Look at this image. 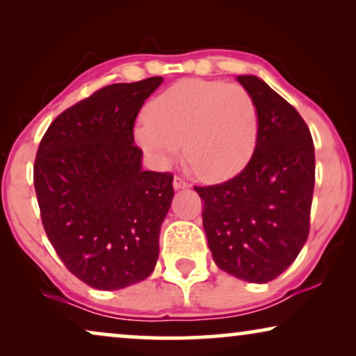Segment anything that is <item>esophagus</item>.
I'll return each instance as SVG.
<instances>
[{
  "mask_svg": "<svg viewBox=\"0 0 356 356\" xmlns=\"http://www.w3.org/2000/svg\"><path fill=\"white\" fill-rule=\"evenodd\" d=\"M173 188H175V189H186V188H189V183L184 181L183 178L175 177V178H173Z\"/></svg>",
  "mask_w": 356,
  "mask_h": 356,
  "instance_id": "esophagus-1",
  "label": "esophagus"
}]
</instances>
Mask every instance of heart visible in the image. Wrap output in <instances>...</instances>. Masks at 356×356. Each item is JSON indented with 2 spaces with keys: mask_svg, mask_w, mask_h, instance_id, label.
<instances>
[{
  "mask_svg": "<svg viewBox=\"0 0 356 356\" xmlns=\"http://www.w3.org/2000/svg\"><path fill=\"white\" fill-rule=\"evenodd\" d=\"M136 140L159 165L181 152L189 168L209 183L230 179L246 167L259 134V111L240 84L183 79L155 97Z\"/></svg>",
  "mask_w": 356,
  "mask_h": 356,
  "instance_id": "1",
  "label": "heart"
}]
</instances>
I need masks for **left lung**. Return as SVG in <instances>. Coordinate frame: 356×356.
<instances>
[{"label": "left lung", "mask_w": 356, "mask_h": 356, "mask_svg": "<svg viewBox=\"0 0 356 356\" xmlns=\"http://www.w3.org/2000/svg\"><path fill=\"white\" fill-rule=\"evenodd\" d=\"M259 111L254 154L225 183L194 186L212 257L222 270L254 284L279 277L308 240L314 144L289 102L256 76H238Z\"/></svg>", "instance_id": "left-lung-1"}]
</instances>
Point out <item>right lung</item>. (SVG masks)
<instances>
[{
	"instance_id": "obj_1",
	"label": "right lung",
	"mask_w": 356,
	"mask_h": 356,
	"mask_svg": "<svg viewBox=\"0 0 356 356\" xmlns=\"http://www.w3.org/2000/svg\"><path fill=\"white\" fill-rule=\"evenodd\" d=\"M162 77L102 87L58 115L38 145L33 186L45 233L66 269L99 290L147 279L173 175L144 172L134 121Z\"/></svg>"
}]
</instances>
